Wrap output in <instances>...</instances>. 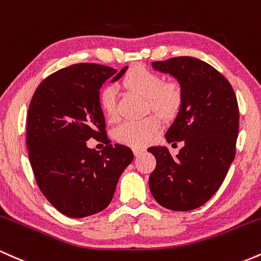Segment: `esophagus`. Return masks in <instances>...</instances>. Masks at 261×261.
<instances>
[{"mask_svg":"<svg viewBox=\"0 0 261 261\" xmlns=\"http://www.w3.org/2000/svg\"><path fill=\"white\" fill-rule=\"evenodd\" d=\"M144 151H145V149H140V148H134L133 149V153H134V155H136V156H139V155L142 153H144Z\"/></svg>","mask_w":261,"mask_h":261,"instance_id":"esophagus-1","label":"esophagus"}]
</instances>
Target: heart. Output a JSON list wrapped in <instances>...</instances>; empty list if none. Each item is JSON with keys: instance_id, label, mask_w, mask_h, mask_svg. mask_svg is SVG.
<instances>
[{"instance_id": "b5f03b06", "label": "heart", "mask_w": 261, "mask_h": 261, "mask_svg": "<svg viewBox=\"0 0 261 261\" xmlns=\"http://www.w3.org/2000/svg\"><path fill=\"white\" fill-rule=\"evenodd\" d=\"M122 86L128 91L137 93L146 99L149 110L163 118H170L181 106L182 93L177 84L163 83L162 76L145 66L130 67L123 76ZM99 106L108 119H115L117 115L116 90L113 86H105L99 92ZM160 130L156 117L149 116L140 121H128L117 125L113 138L119 144L140 148L153 140Z\"/></svg>"}]
</instances>
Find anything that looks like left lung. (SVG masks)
Wrapping results in <instances>:
<instances>
[{
    "mask_svg": "<svg viewBox=\"0 0 261 261\" xmlns=\"http://www.w3.org/2000/svg\"><path fill=\"white\" fill-rule=\"evenodd\" d=\"M151 66L180 84L181 106L165 138L174 144L182 140L184 146L176 158L166 146L148 148L156 159L149 189L165 208L195 210L217 192L236 156V93L221 72L197 58H171L154 61Z\"/></svg>",
    "mask_w": 261,
    "mask_h": 261,
    "instance_id": "left-lung-1",
    "label": "left lung"
}]
</instances>
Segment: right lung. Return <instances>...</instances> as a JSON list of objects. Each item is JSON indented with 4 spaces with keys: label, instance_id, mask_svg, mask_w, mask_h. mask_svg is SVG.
<instances>
[{
    "label": "right lung",
    "instance_id": "right-lung-1",
    "mask_svg": "<svg viewBox=\"0 0 261 261\" xmlns=\"http://www.w3.org/2000/svg\"><path fill=\"white\" fill-rule=\"evenodd\" d=\"M110 66L83 63L64 67L40 83L27 118L29 162L40 191L53 206L71 218L101 212L112 201L123 170L133 160L132 149L110 144L99 106L105 81L119 80ZM89 139L107 146L99 153Z\"/></svg>",
    "mask_w": 261,
    "mask_h": 261
}]
</instances>
